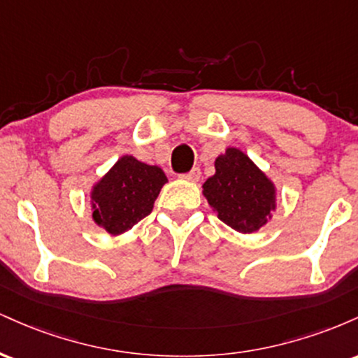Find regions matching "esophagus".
Instances as JSON below:
<instances>
[{
	"label": "esophagus",
	"instance_id": "1",
	"mask_svg": "<svg viewBox=\"0 0 358 358\" xmlns=\"http://www.w3.org/2000/svg\"><path fill=\"white\" fill-rule=\"evenodd\" d=\"M200 175H202L200 168H192V170L188 171V173H183L182 175V178L183 180H188V182H199Z\"/></svg>",
	"mask_w": 358,
	"mask_h": 358
}]
</instances>
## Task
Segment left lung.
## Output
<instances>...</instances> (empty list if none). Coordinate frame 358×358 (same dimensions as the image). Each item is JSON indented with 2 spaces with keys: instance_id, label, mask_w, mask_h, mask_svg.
<instances>
[{
  "instance_id": "obj_1",
  "label": "left lung",
  "mask_w": 358,
  "mask_h": 358,
  "mask_svg": "<svg viewBox=\"0 0 358 358\" xmlns=\"http://www.w3.org/2000/svg\"><path fill=\"white\" fill-rule=\"evenodd\" d=\"M203 195L217 217L242 234L257 232L276 210V187L237 148L217 156L215 175L203 183Z\"/></svg>"
}]
</instances>
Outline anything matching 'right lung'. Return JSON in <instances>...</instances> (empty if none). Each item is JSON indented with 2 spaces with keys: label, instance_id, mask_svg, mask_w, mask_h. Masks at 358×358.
Listing matches in <instances>:
<instances>
[{
  "label": "right lung",
  "instance_id": "right-lung-1",
  "mask_svg": "<svg viewBox=\"0 0 358 358\" xmlns=\"http://www.w3.org/2000/svg\"><path fill=\"white\" fill-rule=\"evenodd\" d=\"M168 182L159 166L124 155L92 187V219L110 236L129 231L153 210L156 196Z\"/></svg>",
  "mask_w": 358,
  "mask_h": 358
}]
</instances>
